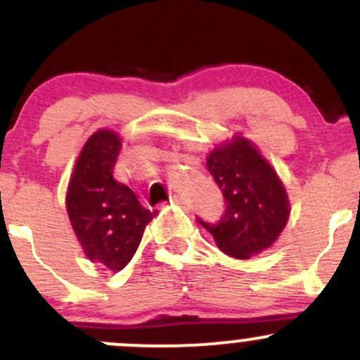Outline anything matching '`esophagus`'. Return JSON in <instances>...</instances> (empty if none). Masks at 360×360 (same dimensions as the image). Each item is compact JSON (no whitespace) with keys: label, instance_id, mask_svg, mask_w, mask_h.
I'll list each match as a JSON object with an SVG mask.
<instances>
[{"label":"esophagus","instance_id":"obj_1","mask_svg":"<svg viewBox=\"0 0 360 360\" xmlns=\"http://www.w3.org/2000/svg\"><path fill=\"white\" fill-rule=\"evenodd\" d=\"M169 201H172V202H176V205H185V206L188 205L187 198H184V195H180V194H173V195H172V199H169Z\"/></svg>","mask_w":360,"mask_h":360}]
</instances>
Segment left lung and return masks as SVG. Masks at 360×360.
I'll return each mask as SVG.
<instances>
[{
    "label": "left lung",
    "mask_w": 360,
    "mask_h": 360,
    "mask_svg": "<svg viewBox=\"0 0 360 360\" xmlns=\"http://www.w3.org/2000/svg\"><path fill=\"white\" fill-rule=\"evenodd\" d=\"M207 172L224 194L225 211L217 224L198 218L229 257L248 260L270 248L286 227L290 202L272 166L237 136L207 155Z\"/></svg>",
    "instance_id": "1"
}]
</instances>
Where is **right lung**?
<instances>
[{
  "label": "right lung",
  "mask_w": 360,
  "mask_h": 360,
  "mask_svg": "<svg viewBox=\"0 0 360 360\" xmlns=\"http://www.w3.org/2000/svg\"><path fill=\"white\" fill-rule=\"evenodd\" d=\"M120 150L116 133H94L77 158L65 199L70 225L86 257L114 272L128 265L155 214L140 205L128 185L114 179Z\"/></svg>",
  "instance_id": "right-lung-1"
}]
</instances>
